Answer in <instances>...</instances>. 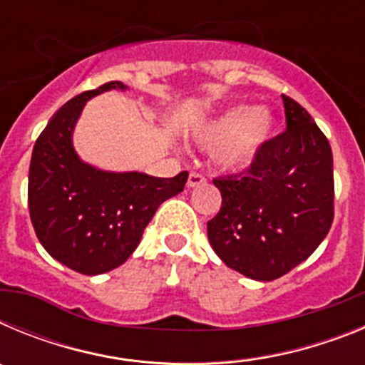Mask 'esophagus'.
I'll return each instance as SVG.
<instances>
[{
    "mask_svg": "<svg viewBox=\"0 0 365 365\" xmlns=\"http://www.w3.org/2000/svg\"><path fill=\"white\" fill-rule=\"evenodd\" d=\"M206 185V175L199 172H192L188 177V188H197V186Z\"/></svg>",
    "mask_w": 365,
    "mask_h": 365,
    "instance_id": "1",
    "label": "esophagus"
}]
</instances>
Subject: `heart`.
Masks as SVG:
<instances>
[{
	"mask_svg": "<svg viewBox=\"0 0 365 365\" xmlns=\"http://www.w3.org/2000/svg\"><path fill=\"white\" fill-rule=\"evenodd\" d=\"M272 131V117L265 109L254 106H237L214 120L201 133V143L221 148L225 166H243L256 157Z\"/></svg>",
	"mask_w": 365,
	"mask_h": 365,
	"instance_id": "heart-1",
	"label": "heart"
}]
</instances>
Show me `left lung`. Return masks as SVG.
I'll return each mask as SVG.
<instances>
[{
  "mask_svg": "<svg viewBox=\"0 0 365 365\" xmlns=\"http://www.w3.org/2000/svg\"><path fill=\"white\" fill-rule=\"evenodd\" d=\"M287 128L234 175H219L221 210L208 240L222 263L257 282L291 272L314 252L334 219L333 151L307 109L282 95Z\"/></svg>",
  "mask_w": 365,
  "mask_h": 365,
  "instance_id": "8db88e82",
  "label": "left lung"
}]
</instances>
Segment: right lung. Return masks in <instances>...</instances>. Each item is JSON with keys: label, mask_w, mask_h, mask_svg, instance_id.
I'll return each mask as SVG.
<instances>
[{"label": "right lung", "mask_w": 365, "mask_h": 365, "mask_svg": "<svg viewBox=\"0 0 365 365\" xmlns=\"http://www.w3.org/2000/svg\"><path fill=\"white\" fill-rule=\"evenodd\" d=\"M109 89L125 86L108 82L58 109L38 137L29 168V214L38 240L54 259L87 276L120 267L157 208L188 180V172L172 179L100 172L76 157L74 122L87 100Z\"/></svg>", "instance_id": "add662e5"}]
</instances>
